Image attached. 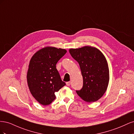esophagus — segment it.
Returning a JSON list of instances; mask_svg holds the SVG:
<instances>
[{"mask_svg": "<svg viewBox=\"0 0 134 134\" xmlns=\"http://www.w3.org/2000/svg\"><path fill=\"white\" fill-rule=\"evenodd\" d=\"M66 84L68 86H70L71 85V82H68L66 83Z\"/></svg>", "mask_w": 134, "mask_h": 134, "instance_id": "34e87169", "label": "esophagus"}]
</instances>
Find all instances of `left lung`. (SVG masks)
Listing matches in <instances>:
<instances>
[{
	"label": "left lung",
	"instance_id": "8db88e82",
	"mask_svg": "<svg viewBox=\"0 0 134 134\" xmlns=\"http://www.w3.org/2000/svg\"><path fill=\"white\" fill-rule=\"evenodd\" d=\"M69 52L79 63L83 79V87L76 93L86 102L98 100L106 92L109 83L106 58L97 48L88 46L70 48Z\"/></svg>",
	"mask_w": 134,
	"mask_h": 134
}]
</instances>
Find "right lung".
<instances>
[{
	"instance_id": "obj_1",
	"label": "right lung",
	"mask_w": 134,
	"mask_h": 134,
	"mask_svg": "<svg viewBox=\"0 0 134 134\" xmlns=\"http://www.w3.org/2000/svg\"><path fill=\"white\" fill-rule=\"evenodd\" d=\"M66 52L63 48L46 47L31 59L27 74L28 86L32 95L44 106L50 104L56 98L55 92L65 86L56 65Z\"/></svg>"
}]
</instances>
